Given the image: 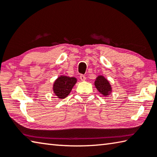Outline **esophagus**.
Here are the masks:
<instances>
[{
    "instance_id": "1",
    "label": "esophagus",
    "mask_w": 157,
    "mask_h": 157,
    "mask_svg": "<svg viewBox=\"0 0 157 157\" xmlns=\"http://www.w3.org/2000/svg\"><path fill=\"white\" fill-rule=\"evenodd\" d=\"M79 78H80V79L82 81H85L86 80V77H85L84 75H81L79 76Z\"/></svg>"
}]
</instances>
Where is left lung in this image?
<instances>
[{
    "label": "left lung",
    "mask_w": 157,
    "mask_h": 157,
    "mask_svg": "<svg viewBox=\"0 0 157 157\" xmlns=\"http://www.w3.org/2000/svg\"><path fill=\"white\" fill-rule=\"evenodd\" d=\"M94 85L98 91L105 97H107L112 92V87L109 82L102 75H99L95 78Z\"/></svg>",
    "instance_id": "8db88e82"
}]
</instances>
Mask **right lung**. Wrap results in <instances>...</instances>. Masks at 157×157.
Masks as SVG:
<instances>
[{
    "instance_id": "1",
    "label": "right lung",
    "mask_w": 157,
    "mask_h": 157,
    "mask_svg": "<svg viewBox=\"0 0 157 157\" xmlns=\"http://www.w3.org/2000/svg\"><path fill=\"white\" fill-rule=\"evenodd\" d=\"M75 77L60 75L55 79L52 85V91L55 95L59 99H64L72 91L73 86L77 83Z\"/></svg>"
}]
</instances>
